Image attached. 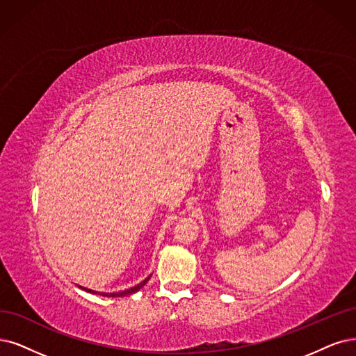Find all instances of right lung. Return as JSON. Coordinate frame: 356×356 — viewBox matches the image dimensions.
Here are the masks:
<instances>
[{
  "label": "right lung",
  "instance_id": "obj_1",
  "mask_svg": "<svg viewBox=\"0 0 356 356\" xmlns=\"http://www.w3.org/2000/svg\"><path fill=\"white\" fill-rule=\"evenodd\" d=\"M151 279V275L149 277H147L145 279L143 282H140L139 284H136V286H134V287H130V289H127V291H123V292H117V293H104V292H95V291H90V289H86V287H82V286H79L81 289H83L85 292H89V293H98V295H101V296H108V298H120V296H127V295H131V293H136L138 291H140V289L147 284V282Z\"/></svg>",
  "mask_w": 356,
  "mask_h": 356
}]
</instances>
